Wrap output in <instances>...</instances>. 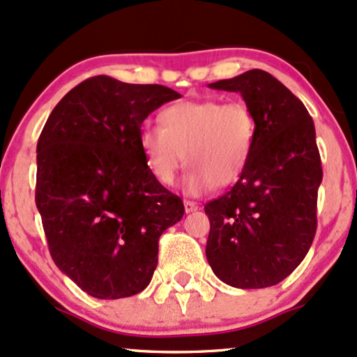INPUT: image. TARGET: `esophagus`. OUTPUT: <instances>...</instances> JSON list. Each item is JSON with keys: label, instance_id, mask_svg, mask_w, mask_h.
Instances as JSON below:
<instances>
[{"label": "esophagus", "instance_id": "esophagus-1", "mask_svg": "<svg viewBox=\"0 0 357 357\" xmlns=\"http://www.w3.org/2000/svg\"><path fill=\"white\" fill-rule=\"evenodd\" d=\"M196 210H198V204H196L195 202H184V211L192 213Z\"/></svg>", "mask_w": 357, "mask_h": 357}]
</instances>
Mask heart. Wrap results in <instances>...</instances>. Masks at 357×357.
<instances>
[{
    "label": "heart",
    "mask_w": 357,
    "mask_h": 357,
    "mask_svg": "<svg viewBox=\"0 0 357 357\" xmlns=\"http://www.w3.org/2000/svg\"><path fill=\"white\" fill-rule=\"evenodd\" d=\"M159 119L162 127L144 124L139 130V146L155 181L169 186L188 162L184 191L202 195L213 184L235 183L243 173L257 137L255 116L247 104L183 100L166 107Z\"/></svg>",
    "instance_id": "b5f03b06"
}]
</instances>
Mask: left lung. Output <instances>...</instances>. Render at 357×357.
<instances>
[{
  "mask_svg": "<svg viewBox=\"0 0 357 357\" xmlns=\"http://www.w3.org/2000/svg\"><path fill=\"white\" fill-rule=\"evenodd\" d=\"M210 89L238 92L257 121L240 179L204 206L208 264L236 289H265L289 277L312 245L322 181L315 127L305 105L268 72L248 70Z\"/></svg>",
  "mask_w": 357,
  "mask_h": 357,
  "instance_id": "left-lung-1",
  "label": "left lung"
}]
</instances>
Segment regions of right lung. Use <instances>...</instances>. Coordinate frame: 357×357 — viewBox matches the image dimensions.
Instances as JSON below:
<instances>
[{"mask_svg":"<svg viewBox=\"0 0 357 357\" xmlns=\"http://www.w3.org/2000/svg\"><path fill=\"white\" fill-rule=\"evenodd\" d=\"M179 93L107 75L73 87L36 146L35 202L55 265L96 298L136 296L158 265L159 236L183 218L139 146L142 122Z\"/></svg>","mask_w":357,"mask_h":357,"instance_id":"add662e5","label":"right lung"}]
</instances>
